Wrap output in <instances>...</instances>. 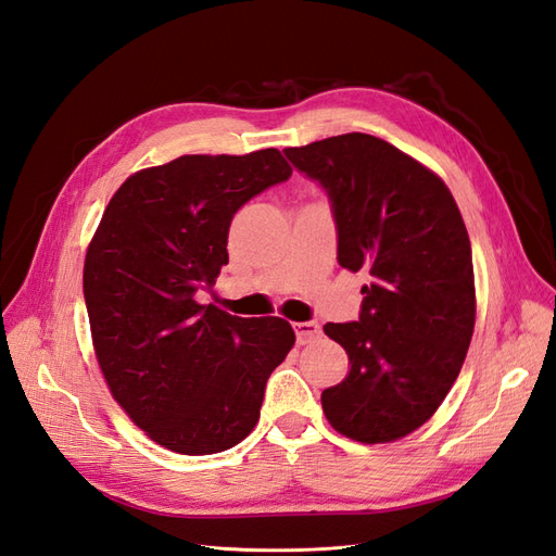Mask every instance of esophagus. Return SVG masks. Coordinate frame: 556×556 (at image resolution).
<instances>
[{
  "mask_svg": "<svg viewBox=\"0 0 556 556\" xmlns=\"http://www.w3.org/2000/svg\"><path fill=\"white\" fill-rule=\"evenodd\" d=\"M294 331H296V343L299 345H308V343L317 341L319 336H323V327L313 323V319H311V323H296Z\"/></svg>",
  "mask_w": 556,
  "mask_h": 556,
  "instance_id": "34e87169",
  "label": "esophagus"
}]
</instances>
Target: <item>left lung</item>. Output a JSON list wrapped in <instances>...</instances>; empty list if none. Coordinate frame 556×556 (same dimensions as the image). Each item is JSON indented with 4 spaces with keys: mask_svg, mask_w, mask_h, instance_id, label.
Here are the masks:
<instances>
[{
    "mask_svg": "<svg viewBox=\"0 0 556 556\" xmlns=\"http://www.w3.org/2000/svg\"><path fill=\"white\" fill-rule=\"evenodd\" d=\"M285 155L325 188L339 264L368 276L357 323L325 325L350 374L323 392V410L352 441L403 439L439 410L473 336V255L457 201L427 166L371 134Z\"/></svg>",
    "mask_w": 556,
    "mask_h": 556,
    "instance_id": "8db88e82",
    "label": "left lung"
}]
</instances>
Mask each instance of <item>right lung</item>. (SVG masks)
Returning a JSON list of instances; mask_svg holds the SVG:
<instances>
[{"label":"right lung","instance_id":"obj_1","mask_svg":"<svg viewBox=\"0 0 556 556\" xmlns=\"http://www.w3.org/2000/svg\"><path fill=\"white\" fill-rule=\"evenodd\" d=\"M292 176L280 150L182 155L129 176L83 266L99 368L131 422L178 454H215L255 429L266 380L294 345L282 317L197 301L229 262L231 217Z\"/></svg>","mask_w":556,"mask_h":556}]
</instances>
